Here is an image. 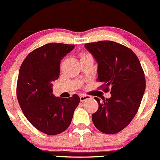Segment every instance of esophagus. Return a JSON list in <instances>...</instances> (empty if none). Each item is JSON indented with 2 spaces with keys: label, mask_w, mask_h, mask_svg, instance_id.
Segmentation results:
<instances>
[{
  "label": "esophagus",
  "mask_w": 160,
  "mask_h": 160,
  "mask_svg": "<svg viewBox=\"0 0 160 160\" xmlns=\"http://www.w3.org/2000/svg\"><path fill=\"white\" fill-rule=\"evenodd\" d=\"M90 96H87V95H81L80 96V100L82 101V102H84V101L87 100V99H90Z\"/></svg>",
  "instance_id": "1"
}]
</instances>
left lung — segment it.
<instances>
[{
  "label": "left lung",
  "mask_w": 160,
  "mask_h": 160,
  "mask_svg": "<svg viewBox=\"0 0 160 160\" xmlns=\"http://www.w3.org/2000/svg\"><path fill=\"white\" fill-rule=\"evenodd\" d=\"M98 64L99 82L104 91L111 87L109 99L95 97L99 109L92 116L95 127L105 134H116L127 127L140 107L145 89V78L135 53L113 41L85 44Z\"/></svg>",
  "instance_id": "1"
}]
</instances>
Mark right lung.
<instances>
[{
  "instance_id": "obj_1",
  "label": "right lung",
  "mask_w": 160,
  "mask_h": 160,
  "mask_svg": "<svg viewBox=\"0 0 160 160\" xmlns=\"http://www.w3.org/2000/svg\"><path fill=\"white\" fill-rule=\"evenodd\" d=\"M75 45L51 42L32 51L22 64L17 82V98L28 121L49 135L64 132L72 122L80 102L75 94L70 98L53 94V81L60 75V64Z\"/></svg>"
}]
</instances>
